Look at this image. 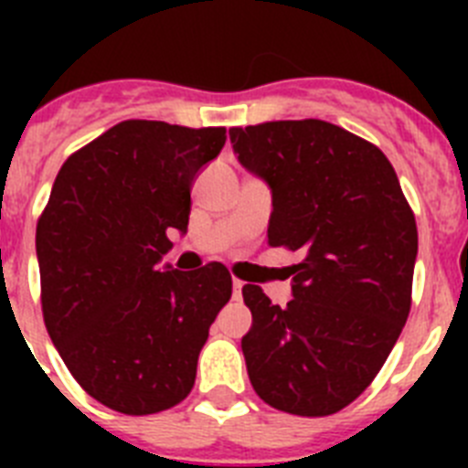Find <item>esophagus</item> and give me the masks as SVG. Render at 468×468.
<instances>
[{"label":"esophagus","instance_id":"esophagus-1","mask_svg":"<svg viewBox=\"0 0 468 468\" xmlns=\"http://www.w3.org/2000/svg\"><path fill=\"white\" fill-rule=\"evenodd\" d=\"M231 288H234V300H241V288H243V281L234 279V281H231Z\"/></svg>","mask_w":468,"mask_h":468}]
</instances>
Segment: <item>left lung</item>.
I'll list each match as a JSON object with an SVG mask.
<instances>
[{
	"mask_svg": "<svg viewBox=\"0 0 468 468\" xmlns=\"http://www.w3.org/2000/svg\"><path fill=\"white\" fill-rule=\"evenodd\" d=\"M229 140L271 192L270 246L300 253L285 307L243 285L248 378L276 410L333 415L373 382L408 321L415 215L387 156L335 123L270 122Z\"/></svg>",
	"mask_w": 468,
	"mask_h": 468,
	"instance_id": "left-lung-1",
	"label": "left lung"
}]
</instances>
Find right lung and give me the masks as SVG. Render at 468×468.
Wrapping results in <instances>:
<instances>
[{
  "label": "right lung",
  "instance_id": "1",
  "mask_svg": "<svg viewBox=\"0 0 468 468\" xmlns=\"http://www.w3.org/2000/svg\"><path fill=\"white\" fill-rule=\"evenodd\" d=\"M225 140V128L131 119L58 171L37 222L41 312L72 378L112 410L152 415L192 391L231 276L159 262L168 234H187L192 183Z\"/></svg>",
  "mask_w": 468,
  "mask_h": 468
}]
</instances>
